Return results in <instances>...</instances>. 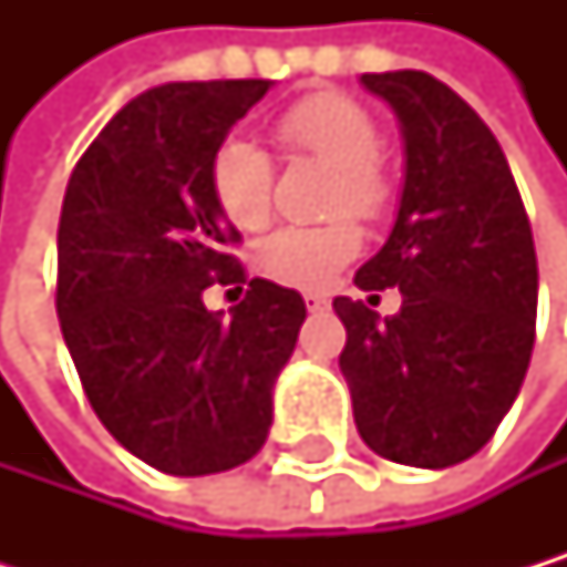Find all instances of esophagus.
I'll return each mask as SVG.
<instances>
[{"label": "esophagus", "mask_w": 567, "mask_h": 567, "mask_svg": "<svg viewBox=\"0 0 567 567\" xmlns=\"http://www.w3.org/2000/svg\"><path fill=\"white\" fill-rule=\"evenodd\" d=\"M326 306H330V299H326V296H319V292H306V309H309V312H322Z\"/></svg>", "instance_id": "obj_1"}]
</instances>
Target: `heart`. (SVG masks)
I'll use <instances>...</instances> for the list:
<instances>
[{
  "instance_id": "heart-1",
  "label": "heart",
  "mask_w": 567,
  "mask_h": 567,
  "mask_svg": "<svg viewBox=\"0 0 567 567\" xmlns=\"http://www.w3.org/2000/svg\"><path fill=\"white\" fill-rule=\"evenodd\" d=\"M275 142L289 159L312 156L333 166L322 224H289L271 230L255 251L258 268L292 289H322L350 265L363 234L353 217L381 220L391 210L394 186L381 166V125L360 101L340 91H319L296 101L275 122ZM207 189L214 207L241 230H258L275 204V163L245 138H224L207 163Z\"/></svg>"
}]
</instances>
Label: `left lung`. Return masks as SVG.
I'll use <instances>...</instances> for the list:
<instances>
[{"label":"left lung","mask_w":567,"mask_h":567,"mask_svg":"<svg viewBox=\"0 0 567 567\" xmlns=\"http://www.w3.org/2000/svg\"><path fill=\"white\" fill-rule=\"evenodd\" d=\"M404 128L398 224L353 286L401 289L378 322L360 299H333L347 330L340 370L353 422L378 455L445 470L476 455L514 404L537 319L530 220L504 148L449 84L425 71L363 74Z\"/></svg>","instance_id":"left-lung-1"}]
</instances>
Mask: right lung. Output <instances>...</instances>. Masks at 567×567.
<instances>
[{
  "label": "right lung",
  "mask_w": 567,
  "mask_h": 567,
  "mask_svg": "<svg viewBox=\"0 0 567 567\" xmlns=\"http://www.w3.org/2000/svg\"><path fill=\"white\" fill-rule=\"evenodd\" d=\"M271 81H179L132 97L78 159L56 227V319L101 425L169 476L248 463L306 302L248 278L207 163ZM210 285L249 286L230 323Z\"/></svg>",
  "instance_id": "add662e5"
}]
</instances>
